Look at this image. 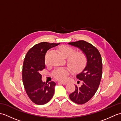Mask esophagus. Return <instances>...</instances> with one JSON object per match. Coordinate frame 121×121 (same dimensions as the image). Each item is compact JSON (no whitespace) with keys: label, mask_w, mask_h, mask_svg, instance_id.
<instances>
[{"label":"esophagus","mask_w":121,"mask_h":121,"mask_svg":"<svg viewBox=\"0 0 121 121\" xmlns=\"http://www.w3.org/2000/svg\"><path fill=\"white\" fill-rule=\"evenodd\" d=\"M59 84H62V85H66L68 83L66 82H58Z\"/></svg>","instance_id":"1"}]
</instances>
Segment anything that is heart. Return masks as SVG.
<instances>
[{"label":"heart","mask_w":121,"mask_h":121,"mask_svg":"<svg viewBox=\"0 0 121 121\" xmlns=\"http://www.w3.org/2000/svg\"><path fill=\"white\" fill-rule=\"evenodd\" d=\"M60 50L65 58H67V63L71 70L74 72H78L85 66L87 63L86 56L81 51L75 52V49L69 46H62ZM45 63L48 65L47 59L45 58ZM70 70L67 68H57L54 70L52 75L54 78L59 81H64L68 78Z\"/></svg>","instance_id":"heart-1"}]
</instances>
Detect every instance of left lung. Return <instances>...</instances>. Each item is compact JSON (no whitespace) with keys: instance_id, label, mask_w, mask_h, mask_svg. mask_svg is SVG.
I'll use <instances>...</instances> for the list:
<instances>
[{"instance_id":"8db88e82","label":"left lung","mask_w":121,"mask_h":121,"mask_svg":"<svg viewBox=\"0 0 121 121\" xmlns=\"http://www.w3.org/2000/svg\"><path fill=\"white\" fill-rule=\"evenodd\" d=\"M85 53L87 64L83 71L76 75L82 82L81 86L75 85L74 92L69 95L70 99L79 104H84L94 96L101 81L102 74V63L99 51L91 43L84 40L69 43ZM79 81L78 82L79 84Z\"/></svg>"}]
</instances>
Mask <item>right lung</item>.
<instances>
[{
	"mask_svg": "<svg viewBox=\"0 0 121 121\" xmlns=\"http://www.w3.org/2000/svg\"><path fill=\"white\" fill-rule=\"evenodd\" d=\"M59 44L47 42L37 43L28 51L25 57L22 69L23 83L28 96L36 104H47L53 96L55 82H43L40 72L46 68L45 57L47 50Z\"/></svg>",
	"mask_w": 121,
	"mask_h": 121,
	"instance_id": "right-lung-1",
	"label": "right lung"
}]
</instances>
